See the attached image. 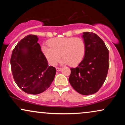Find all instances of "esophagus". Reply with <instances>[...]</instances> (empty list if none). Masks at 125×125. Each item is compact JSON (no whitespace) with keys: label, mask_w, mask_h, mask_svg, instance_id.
Segmentation results:
<instances>
[{"label":"esophagus","mask_w":125,"mask_h":125,"mask_svg":"<svg viewBox=\"0 0 125 125\" xmlns=\"http://www.w3.org/2000/svg\"><path fill=\"white\" fill-rule=\"evenodd\" d=\"M56 71H60L61 70V67H56Z\"/></svg>","instance_id":"1"}]
</instances>
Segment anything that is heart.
<instances>
[{
    "mask_svg": "<svg viewBox=\"0 0 125 125\" xmlns=\"http://www.w3.org/2000/svg\"><path fill=\"white\" fill-rule=\"evenodd\" d=\"M49 47L43 46L42 49L51 65H56L61 56L62 63L75 66L79 63L85 55L86 46L81 38L68 37L57 38L48 42Z\"/></svg>",
    "mask_w": 125,
    "mask_h": 125,
    "instance_id": "heart-1",
    "label": "heart"
}]
</instances>
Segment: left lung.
<instances>
[{"label": "left lung", "mask_w": 125, "mask_h": 125, "mask_svg": "<svg viewBox=\"0 0 125 125\" xmlns=\"http://www.w3.org/2000/svg\"><path fill=\"white\" fill-rule=\"evenodd\" d=\"M86 49L78 66L71 69L69 81L83 95L96 93L104 83L109 69V51L104 42L92 32H83Z\"/></svg>", "instance_id": "left-lung-1"}]
</instances>
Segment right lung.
I'll use <instances>...</instances> for the list:
<instances>
[{
    "mask_svg": "<svg viewBox=\"0 0 125 125\" xmlns=\"http://www.w3.org/2000/svg\"><path fill=\"white\" fill-rule=\"evenodd\" d=\"M38 41L37 36H26L18 42L11 56L14 80L18 87L28 94H39L45 91L56 74V69L49 66Z\"/></svg>",
    "mask_w": 125,
    "mask_h": 125,
    "instance_id": "1",
    "label": "right lung"
}]
</instances>
